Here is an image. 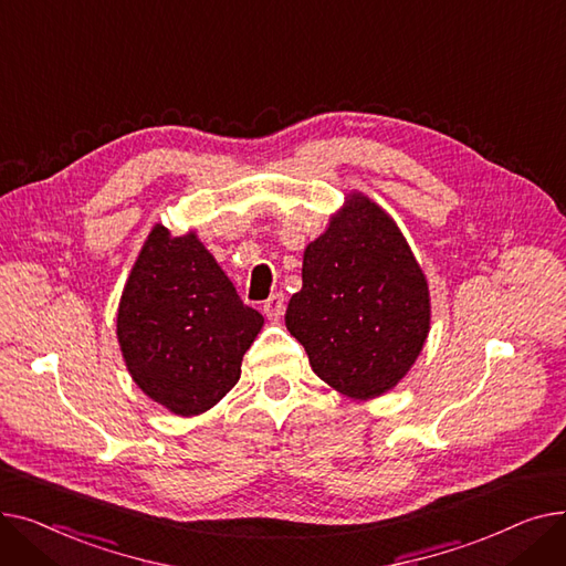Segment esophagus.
<instances>
[{"label": "esophagus", "instance_id": "34e87169", "mask_svg": "<svg viewBox=\"0 0 566 566\" xmlns=\"http://www.w3.org/2000/svg\"><path fill=\"white\" fill-rule=\"evenodd\" d=\"M284 307H286L284 305V293H273L271 298L263 303V314L271 321H280L282 314H284Z\"/></svg>", "mask_w": 566, "mask_h": 566}]
</instances>
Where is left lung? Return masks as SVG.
Masks as SVG:
<instances>
[{
    "label": "left lung",
    "instance_id": "obj_1",
    "mask_svg": "<svg viewBox=\"0 0 566 566\" xmlns=\"http://www.w3.org/2000/svg\"><path fill=\"white\" fill-rule=\"evenodd\" d=\"M286 331L314 374L350 399H374L408 374L427 342L429 286L403 233L378 203L350 192L307 245Z\"/></svg>",
    "mask_w": 566,
    "mask_h": 566
}]
</instances>
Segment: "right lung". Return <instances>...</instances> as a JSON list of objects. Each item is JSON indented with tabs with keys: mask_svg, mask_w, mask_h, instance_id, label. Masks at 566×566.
Wrapping results in <instances>:
<instances>
[{
	"mask_svg": "<svg viewBox=\"0 0 566 566\" xmlns=\"http://www.w3.org/2000/svg\"><path fill=\"white\" fill-rule=\"evenodd\" d=\"M261 325L195 231L174 238L154 227L116 314L118 346L146 397L184 418L213 408L241 378Z\"/></svg>",
	"mask_w": 566,
	"mask_h": 566,
	"instance_id": "right-lung-1",
	"label": "right lung"
}]
</instances>
